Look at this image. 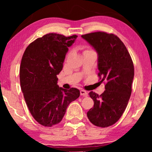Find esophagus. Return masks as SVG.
I'll use <instances>...</instances> for the list:
<instances>
[{
	"mask_svg": "<svg viewBox=\"0 0 152 152\" xmlns=\"http://www.w3.org/2000/svg\"><path fill=\"white\" fill-rule=\"evenodd\" d=\"M80 95H82V96L86 97V96H87V95H88V93H87L86 91H84V90H81L80 91Z\"/></svg>",
	"mask_w": 152,
	"mask_h": 152,
	"instance_id": "34e87169",
	"label": "esophagus"
}]
</instances>
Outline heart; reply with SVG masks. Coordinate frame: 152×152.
Listing matches in <instances>:
<instances>
[{"label": "heart", "mask_w": 152, "mask_h": 152, "mask_svg": "<svg viewBox=\"0 0 152 152\" xmlns=\"http://www.w3.org/2000/svg\"><path fill=\"white\" fill-rule=\"evenodd\" d=\"M88 50H85V51H88ZM85 51H84V52H85Z\"/></svg>", "instance_id": "1"}]
</instances>
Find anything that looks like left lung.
Returning <instances> with one entry per match:
<instances>
[{
    "label": "left lung",
    "instance_id": "1",
    "mask_svg": "<svg viewBox=\"0 0 152 152\" xmlns=\"http://www.w3.org/2000/svg\"><path fill=\"white\" fill-rule=\"evenodd\" d=\"M98 55V76L106 81L104 92L89 93L94 106L87 112L91 123L99 127L113 125L120 119L129 100L134 77L132 57L123 42L113 34L96 32L82 35Z\"/></svg>",
    "mask_w": 152,
    "mask_h": 152
}]
</instances>
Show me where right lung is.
<instances>
[{
    "label": "right lung",
    "mask_w": 152,
    "mask_h": 152,
    "mask_svg": "<svg viewBox=\"0 0 152 152\" xmlns=\"http://www.w3.org/2000/svg\"><path fill=\"white\" fill-rule=\"evenodd\" d=\"M77 37L49 33L31 43L23 55L20 87L30 113L43 126L59 123L69 104L80 97L77 88L59 87L57 77Z\"/></svg>",
    "instance_id": "add662e5"
}]
</instances>
